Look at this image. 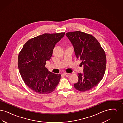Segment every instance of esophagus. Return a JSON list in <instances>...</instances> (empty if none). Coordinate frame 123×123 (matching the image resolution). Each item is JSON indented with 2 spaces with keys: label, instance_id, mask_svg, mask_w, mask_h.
I'll return each mask as SVG.
<instances>
[{
  "label": "esophagus",
  "instance_id": "34e87169",
  "mask_svg": "<svg viewBox=\"0 0 123 123\" xmlns=\"http://www.w3.org/2000/svg\"><path fill=\"white\" fill-rule=\"evenodd\" d=\"M64 76L66 77H68V76H70V73H64Z\"/></svg>",
  "mask_w": 123,
  "mask_h": 123
}]
</instances>
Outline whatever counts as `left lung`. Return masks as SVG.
Instances as JSON below:
<instances>
[{"mask_svg":"<svg viewBox=\"0 0 123 123\" xmlns=\"http://www.w3.org/2000/svg\"><path fill=\"white\" fill-rule=\"evenodd\" d=\"M72 44L77 59L82 60L83 72L78 73V81L74 87L84 92L96 86L105 72L106 59L99 42L92 35L81 31L66 34Z\"/></svg>","mask_w":123,"mask_h":123,"instance_id":"8db88e82","label":"left lung"}]
</instances>
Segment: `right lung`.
I'll list each match as a JSON object with an SVG mask.
<instances>
[{"label": "right lung", "instance_id": "1", "mask_svg": "<svg viewBox=\"0 0 123 123\" xmlns=\"http://www.w3.org/2000/svg\"><path fill=\"white\" fill-rule=\"evenodd\" d=\"M65 33L44 34L31 39L23 46L18 58V67L25 84L37 94H50L57 87L60 74L45 67L52 57L55 45Z\"/></svg>", "mask_w": 123, "mask_h": 123}]
</instances>
